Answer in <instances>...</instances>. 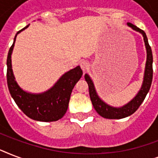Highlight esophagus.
I'll use <instances>...</instances> for the list:
<instances>
[{"mask_svg":"<svg viewBox=\"0 0 158 158\" xmlns=\"http://www.w3.org/2000/svg\"><path fill=\"white\" fill-rule=\"evenodd\" d=\"M80 67H81V69H83V71L86 72L89 68V62L86 61V60H83V61L80 62Z\"/></svg>","mask_w":158,"mask_h":158,"instance_id":"1","label":"esophagus"}]
</instances>
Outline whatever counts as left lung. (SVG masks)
<instances>
[{"mask_svg":"<svg viewBox=\"0 0 158 158\" xmlns=\"http://www.w3.org/2000/svg\"><path fill=\"white\" fill-rule=\"evenodd\" d=\"M128 25L131 27L134 30H136L142 33L145 46H146V49H147V62H146V67H145L143 82V85L141 87L140 91L138 93L135 98L122 107H112V106L106 104L104 102H102L99 98V97L98 96L96 93V90H95V88H94V83L90 79V77L88 74L84 75V79L89 84V96H90L94 109L101 116L107 118V119H121V118L127 117L129 115H132L133 113H135L143 102L145 97L149 91L151 84H152V72H153L152 70V53L151 47L148 44L147 35L144 31L138 28L137 26L134 25L130 23H128Z\"/></svg>","mask_w":158,"mask_h":158,"instance_id":"obj_1","label":"left lung"}]
</instances>
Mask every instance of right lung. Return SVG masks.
I'll use <instances>...</instances> for the list:
<instances>
[{"mask_svg": "<svg viewBox=\"0 0 158 158\" xmlns=\"http://www.w3.org/2000/svg\"><path fill=\"white\" fill-rule=\"evenodd\" d=\"M28 27L27 25L16 33L13 44L9 50L6 62L9 91L17 106L27 116L38 121H56L63 117L66 112L72 89L82 77L83 71L79 66L69 70L62 75L52 89L43 94H32L22 90L15 80L11 65V53L17 34Z\"/></svg>", "mask_w": 158, "mask_h": 158, "instance_id": "obj_1", "label": "right lung"}]
</instances>
